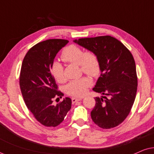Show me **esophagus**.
Instances as JSON below:
<instances>
[{"label": "esophagus", "mask_w": 154, "mask_h": 154, "mask_svg": "<svg viewBox=\"0 0 154 154\" xmlns=\"http://www.w3.org/2000/svg\"><path fill=\"white\" fill-rule=\"evenodd\" d=\"M82 99H83L82 97H79V98H77V97H73L72 99H71V101H72V103H73V104H74V103H75L76 102H78V101L81 100Z\"/></svg>", "instance_id": "esophagus-1"}]
</instances>
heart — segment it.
Here are the masks:
<instances>
[{
  "label": "heart",
  "instance_id": "b5f03b06",
  "mask_svg": "<svg viewBox=\"0 0 154 154\" xmlns=\"http://www.w3.org/2000/svg\"><path fill=\"white\" fill-rule=\"evenodd\" d=\"M61 57L64 62L80 66L81 71L92 77L97 76L100 71V60L92 51H85L75 45H70L63 50ZM52 74L57 82L60 83L66 81L64 66L60 62H54L52 65ZM91 85V80L87 76L73 80L66 86V92L69 95L79 97L83 96Z\"/></svg>",
  "mask_w": 154,
  "mask_h": 154
}]
</instances>
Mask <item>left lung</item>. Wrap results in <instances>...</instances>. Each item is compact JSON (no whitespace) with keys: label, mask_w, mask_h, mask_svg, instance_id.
<instances>
[{"label":"left lung","mask_w":154,"mask_h":154,"mask_svg":"<svg viewBox=\"0 0 154 154\" xmlns=\"http://www.w3.org/2000/svg\"><path fill=\"white\" fill-rule=\"evenodd\" d=\"M97 55L101 75L93 88L102 94L95 97L91 118L103 129L123 123L130 112L137 90V76L133 56L119 40L110 35L73 41Z\"/></svg>","instance_id":"1"}]
</instances>
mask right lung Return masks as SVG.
I'll return each instance as SVG.
<instances>
[{"instance_id": "obj_1", "label": "right lung", "mask_w": 154, "mask_h": 154, "mask_svg": "<svg viewBox=\"0 0 154 154\" xmlns=\"http://www.w3.org/2000/svg\"><path fill=\"white\" fill-rule=\"evenodd\" d=\"M64 39L40 42L27 52L23 60L20 86L27 108L35 119L46 127H56L64 121L71 107V100L65 97L54 106V99L64 95L58 90L51 73L57 52L68 43Z\"/></svg>"}]
</instances>
